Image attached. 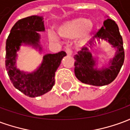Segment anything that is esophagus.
I'll return each instance as SVG.
<instances>
[{
	"label": "esophagus",
	"instance_id": "obj_1",
	"mask_svg": "<svg viewBox=\"0 0 130 130\" xmlns=\"http://www.w3.org/2000/svg\"><path fill=\"white\" fill-rule=\"evenodd\" d=\"M65 51H66V53L68 54V56H72V50L70 48H66Z\"/></svg>",
	"mask_w": 130,
	"mask_h": 130
}]
</instances>
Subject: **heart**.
<instances>
[{
	"mask_svg": "<svg viewBox=\"0 0 130 130\" xmlns=\"http://www.w3.org/2000/svg\"><path fill=\"white\" fill-rule=\"evenodd\" d=\"M94 30V24L89 19L78 17L71 19L63 23L58 28V34L65 38L76 37L79 44H84L88 42L91 37ZM48 39L51 42H56L58 37L54 31L48 32Z\"/></svg>",
	"mask_w": 130,
	"mask_h": 130,
	"instance_id": "b5f03b06",
	"label": "heart"
}]
</instances>
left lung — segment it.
<instances>
[{
    "mask_svg": "<svg viewBox=\"0 0 130 130\" xmlns=\"http://www.w3.org/2000/svg\"><path fill=\"white\" fill-rule=\"evenodd\" d=\"M102 40L112 45L115 49V55L107 64L102 68H98V58L93 56L90 49ZM74 58L75 59L74 74L80 82L96 86L111 84L119 73L125 58L123 38L116 22L111 19H106L100 30L89 42L88 46L83 47Z\"/></svg>",
    "mask_w": 130,
    "mask_h": 130,
    "instance_id": "obj_1",
    "label": "left lung"
}]
</instances>
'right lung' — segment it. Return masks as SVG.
<instances>
[{
	"instance_id": "right-lung-1",
	"label": "right lung",
	"mask_w": 130,
	"mask_h": 130,
	"mask_svg": "<svg viewBox=\"0 0 130 130\" xmlns=\"http://www.w3.org/2000/svg\"><path fill=\"white\" fill-rule=\"evenodd\" d=\"M44 30L42 17L30 16L21 19L14 25L6 41L5 68L8 76L13 86L30 98L42 95L52 89L55 84V72L67 55L63 51L45 54L42 63L32 72L17 68V52L21 46H29L40 53L42 51L41 36L38 32Z\"/></svg>"
}]
</instances>
